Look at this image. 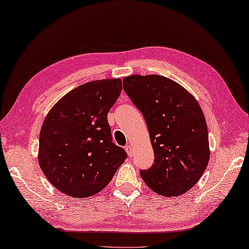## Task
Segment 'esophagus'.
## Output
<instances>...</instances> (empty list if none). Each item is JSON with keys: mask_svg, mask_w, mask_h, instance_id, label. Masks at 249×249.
<instances>
[{"mask_svg": "<svg viewBox=\"0 0 249 249\" xmlns=\"http://www.w3.org/2000/svg\"><path fill=\"white\" fill-rule=\"evenodd\" d=\"M124 149H125L126 153H128V156H129V157H132V152H133V150H132V146H131V145H126V146L124 147Z\"/></svg>", "mask_w": 249, "mask_h": 249, "instance_id": "obj_1", "label": "esophagus"}]
</instances>
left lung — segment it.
<instances>
[{
	"label": "left lung",
	"mask_w": 249,
	"mask_h": 249,
	"mask_svg": "<svg viewBox=\"0 0 249 249\" xmlns=\"http://www.w3.org/2000/svg\"><path fill=\"white\" fill-rule=\"evenodd\" d=\"M124 89L146 120L154 163L141 170L145 183L160 195L177 197L194 186L206 170L209 135L194 96L162 75H130Z\"/></svg>",
	"instance_id": "left-lung-1"
}]
</instances>
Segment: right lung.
Wrapping results in <instances>:
<instances>
[{
    "label": "right lung",
    "mask_w": 249,
    "mask_h": 249,
    "mask_svg": "<svg viewBox=\"0 0 249 249\" xmlns=\"http://www.w3.org/2000/svg\"><path fill=\"white\" fill-rule=\"evenodd\" d=\"M120 79L88 82L59 99L39 134L38 163L53 186L84 198L102 191L126 159L112 141L107 113L117 100Z\"/></svg>",
    "instance_id": "1"
}]
</instances>
